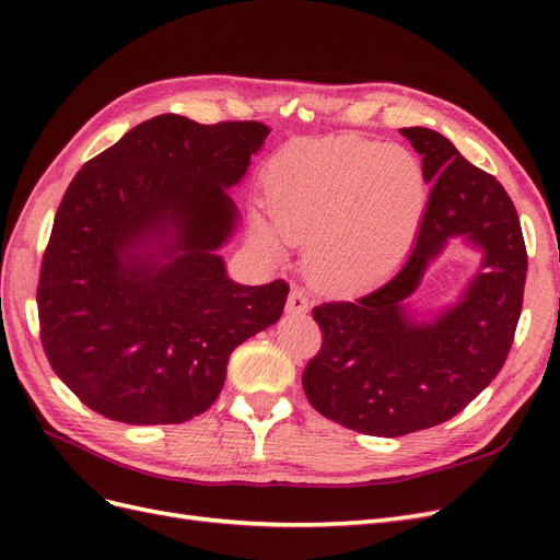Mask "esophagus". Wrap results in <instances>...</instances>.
I'll list each match as a JSON object with an SVG mask.
<instances>
[{
  "label": "esophagus",
  "mask_w": 560,
  "mask_h": 560,
  "mask_svg": "<svg viewBox=\"0 0 560 560\" xmlns=\"http://www.w3.org/2000/svg\"><path fill=\"white\" fill-rule=\"evenodd\" d=\"M306 311H308L306 292L299 290V287H292L290 296H287V313H306Z\"/></svg>",
  "instance_id": "34e87169"
}]
</instances>
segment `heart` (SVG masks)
<instances>
[{
  "label": "heart",
  "mask_w": 560,
  "mask_h": 560,
  "mask_svg": "<svg viewBox=\"0 0 560 560\" xmlns=\"http://www.w3.org/2000/svg\"><path fill=\"white\" fill-rule=\"evenodd\" d=\"M264 191L270 224L254 219V238L268 249L308 241L303 264L325 287L360 284L395 266L425 208L411 151L358 138L290 147L270 163Z\"/></svg>",
  "instance_id": "obj_1"
}]
</instances>
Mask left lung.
I'll return each instance as SVG.
<instances>
[{"label":"left lung","mask_w":560,"mask_h":560,"mask_svg":"<svg viewBox=\"0 0 560 560\" xmlns=\"http://www.w3.org/2000/svg\"><path fill=\"white\" fill-rule=\"evenodd\" d=\"M399 132L422 156V177L432 184L416 245L374 292L313 308L322 346L301 378L317 413L374 436L442 425L479 397L512 350L528 273L521 222L504 186L442 132L420 126ZM451 237L485 249V273L460 304L416 326L402 299Z\"/></svg>","instance_id":"1"}]
</instances>
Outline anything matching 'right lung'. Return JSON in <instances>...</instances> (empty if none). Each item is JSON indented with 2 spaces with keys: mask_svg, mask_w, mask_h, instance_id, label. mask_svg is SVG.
Returning a JSON list of instances; mask_svg holds the SVG:
<instances>
[{
  "mask_svg": "<svg viewBox=\"0 0 560 560\" xmlns=\"http://www.w3.org/2000/svg\"><path fill=\"white\" fill-rule=\"evenodd\" d=\"M270 128L161 114L91 159L67 186L42 259L46 358L109 420L177 425L208 411L229 354L276 325L290 284L226 278L217 249L238 184Z\"/></svg>",
  "mask_w": 560,
  "mask_h": 560,
  "instance_id": "add662e5",
  "label": "right lung"
}]
</instances>
